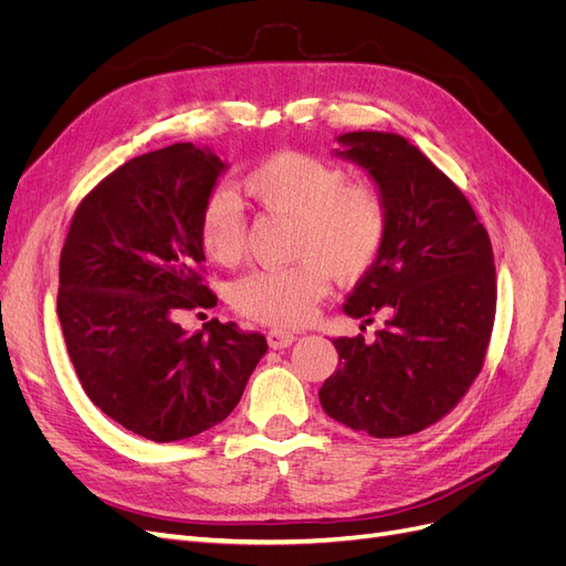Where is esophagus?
Here are the masks:
<instances>
[{"label": "esophagus", "mask_w": 566, "mask_h": 566, "mask_svg": "<svg viewBox=\"0 0 566 566\" xmlns=\"http://www.w3.org/2000/svg\"><path fill=\"white\" fill-rule=\"evenodd\" d=\"M266 339H269V347L271 349H285V347H290L295 342V333L273 328V331L266 333Z\"/></svg>", "instance_id": "34e87169"}]
</instances>
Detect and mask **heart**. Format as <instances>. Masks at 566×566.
Listing matches in <instances>:
<instances>
[{
  "mask_svg": "<svg viewBox=\"0 0 566 566\" xmlns=\"http://www.w3.org/2000/svg\"><path fill=\"white\" fill-rule=\"evenodd\" d=\"M241 191L271 217L293 219L290 256L281 269H256L229 290L233 310L266 325H300L312 316L328 276L356 281L378 260L389 231V200L373 179H352L349 169L310 153L281 150L241 179ZM198 238L210 260L241 262L248 221L224 191L205 200Z\"/></svg>",
  "mask_w": 566,
  "mask_h": 566,
  "instance_id": "b5f03b06",
  "label": "heart"
}]
</instances>
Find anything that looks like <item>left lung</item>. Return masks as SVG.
<instances>
[{"label": "left lung", "mask_w": 566, "mask_h": 566, "mask_svg": "<svg viewBox=\"0 0 566 566\" xmlns=\"http://www.w3.org/2000/svg\"><path fill=\"white\" fill-rule=\"evenodd\" d=\"M389 200L387 241L354 285L345 314L385 328L337 337L339 368L318 399L333 420L378 439L439 422L482 373L495 318L489 233L460 188L399 134L337 139Z\"/></svg>", "instance_id": "obj_1"}]
</instances>
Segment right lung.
I'll return each mask as SVG.
<instances>
[{"mask_svg":"<svg viewBox=\"0 0 566 566\" xmlns=\"http://www.w3.org/2000/svg\"><path fill=\"white\" fill-rule=\"evenodd\" d=\"M224 169L175 144L117 167L82 198L59 264L56 314L87 397L150 441L196 437L224 420L266 354L262 333L181 312L210 310L198 219Z\"/></svg>","mask_w":566,"mask_h":566,"instance_id":"add662e5","label":"right lung"}]
</instances>
